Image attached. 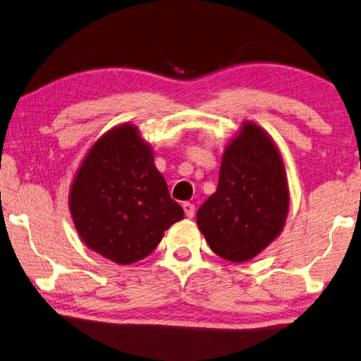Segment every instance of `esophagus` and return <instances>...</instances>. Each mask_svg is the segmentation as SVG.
I'll return each mask as SVG.
<instances>
[{"mask_svg":"<svg viewBox=\"0 0 361 361\" xmlns=\"http://www.w3.org/2000/svg\"><path fill=\"white\" fill-rule=\"evenodd\" d=\"M183 210H185V215L188 219H192L194 216V205L191 202H183Z\"/></svg>","mask_w":361,"mask_h":361,"instance_id":"34e87169","label":"esophagus"}]
</instances>
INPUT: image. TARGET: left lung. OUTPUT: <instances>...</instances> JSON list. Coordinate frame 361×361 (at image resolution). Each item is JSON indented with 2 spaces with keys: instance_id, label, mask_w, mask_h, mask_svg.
Here are the masks:
<instances>
[{
  "instance_id": "8db88e82",
  "label": "left lung",
  "mask_w": 361,
  "mask_h": 361,
  "mask_svg": "<svg viewBox=\"0 0 361 361\" xmlns=\"http://www.w3.org/2000/svg\"><path fill=\"white\" fill-rule=\"evenodd\" d=\"M289 197L281 151L247 120L225 147L219 186L197 210V226L221 259L247 262L281 234Z\"/></svg>"
}]
</instances>
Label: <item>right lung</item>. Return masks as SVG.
Returning a JSON list of instances; mask_svg holds the SVG:
<instances>
[{"instance_id": "1", "label": "right lung", "mask_w": 361, "mask_h": 361, "mask_svg": "<svg viewBox=\"0 0 361 361\" xmlns=\"http://www.w3.org/2000/svg\"><path fill=\"white\" fill-rule=\"evenodd\" d=\"M68 210L83 244L118 265L146 259L185 216L133 123L117 125L93 142L73 176Z\"/></svg>"}]
</instances>
